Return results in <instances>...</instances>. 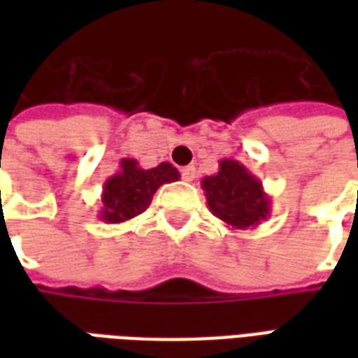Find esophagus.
Segmentation results:
<instances>
[{"mask_svg": "<svg viewBox=\"0 0 358 358\" xmlns=\"http://www.w3.org/2000/svg\"><path fill=\"white\" fill-rule=\"evenodd\" d=\"M182 178L186 180V182H194V178H195V166H192V164H189V166H184V169H182Z\"/></svg>", "mask_w": 358, "mask_h": 358, "instance_id": "1", "label": "esophagus"}]
</instances>
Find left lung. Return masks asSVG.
Wrapping results in <instances>:
<instances>
[{"label": "left lung", "mask_w": 358, "mask_h": 358, "mask_svg": "<svg viewBox=\"0 0 358 358\" xmlns=\"http://www.w3.org/2000/svg\"><path fill=\"white\" fill-rule=\"evenodd\" d=\"M210 213L232 230H253L270 217V195L263 182L240 161L222 159L218 172L201 180Z\"/></svg>", "instance_id": "left-lung-1"}]
</instances>
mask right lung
I'll list each match as a JSON object with an SVG mask.
<instances>
[{
  "label": "right lung",
  "instance_id": "add662e5",
  "mask_svg": "<svg viewBox=\"0 0 358 358\" xmlns=\"http://www.w3.org/2000/svg\"><path fill=\"white\" fill-rule=\"evenodd\" d=\"M176 180L180 172L171 163L141 169L136 159H122L118 172L103 184L99 218L107 224H120L138 217L148 209L159 187Z\"/></svg>",
  "mask_w": 358,
  "mask_h": 358
}]
</instances>
